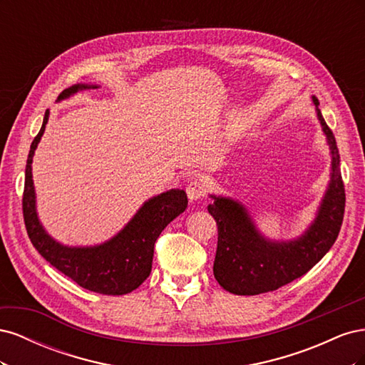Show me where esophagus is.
I'll use <instances>...</instances> for the list:
<instances>
[{
	"mask_svg": "<svg viewBox=\"0 0 365 365\" xmlns=\"http://www.w3.org/2000/svg\"><path fill=\"white\" fill-rule=\"evenodd\" d=\"M185 192H187V196H189L190 201H197L205 196L207 185L202 180H195L185 187Z\"/></svg>",
	"mask_w": 365,
	"mask_h": 365,
	"instance_id": "esophagus-1",
	"label": "esophagus"
}]
</instances>
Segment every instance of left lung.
<instances>
[{"instance_id":"1","label":"left lung","mask_w":365,"mask_h":365,"mask_svg":"<svg viewBox=\"0 0 365 365\" xmlns=\"http://www.w3.org/2000/svg\"><path fill=\"white\" fill-rule=\"evenodd\" d=\"M312 101L318 106V98ZM317 115L332 150V178L317 219L300 239L268 242L259 235L244 205L212 196L215 202L208 205V212L217 224L213 274L225 291L257 295L279 289L314 268L335 244L344 217L346 192L335 135L318 108Z\"/></svg>"}]
</instances>
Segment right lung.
Here are the masks:
<instances>
[{"mask_svg":"<svg viewBox=\"0 0 365 365\" xmlns=\"http://www.w3.org/2000/svg\"><path fill=\"white\" fill-rule=\"evenodd\" d=\"M90 85H74L59 94V101ZM48 109L41 130L31 141L26 164L23 215L30 242L54 268L82 288L103 295H123L137 289L152 269L153 245L161 231L187 208L184 190H169L145 202L130 222L103 245L68 248L53 240L39 224L35 208V187L31 180V161L38 143L46 130Z\"/></svg>","mask_w":365,"mask_h":365,"instance_id":"1","label":"right lung"}]
</instances>
